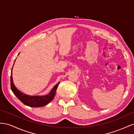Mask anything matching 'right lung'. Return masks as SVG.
Listing matches in <instances>:
<instances>
[{
    "label": "right lung",
    "mask_w": 134,
    "mask_h": 134,
    "mask_svg": "<svg viewBox=\"0 0 134 134\" xmlns=\"http://www.w3.org/2000/svg\"><path fill=\"white\" fill-rule=\"evenodd\" d=\"M59 84V82L53 87L50 93L47 95H45V96H29V95L23 94L16 88L13 82L12 73H11L10 75V88L13 93L18 98L19 100L21 101L24 104L32 107H43L48 104L49 102H51L55 96L56 90Z\"/></svg>",
    "instance_id": "obj_1"
}]
</instances>
